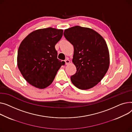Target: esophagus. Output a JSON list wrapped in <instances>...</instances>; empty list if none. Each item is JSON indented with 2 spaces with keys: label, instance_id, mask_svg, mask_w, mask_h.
<instances>
[{
  "label": "esophagus",
  "instance_id": "esophagus-1",
  "mask_svg": "<svg viewBox=\"0 0 132 132\" xmlns=\"http://www.w3.org/2000/svg\"><path fill=\"white\" fill-rule=\"evenodd\" d=\"M70 60H69V59L67 58V59L65 60V64H66V65L69 64L70 63Z\"/></svg>",
  "mask_w": 132,
  "mask_h": 132
}]
</instances>
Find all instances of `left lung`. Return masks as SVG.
I'll list each match as a JSON object with an SVG mask.
<instances>
[{
	"label": "left lung",
	"mask_w": 132,
	"mask_h": 132,
	"mask_svg": "<svg viewBox=\"0 0 132 132\" xmlns=\"http://www.w3.org/2000/svg\"><path fill=\"white\" fill-rule=\"evenodd\" d=\"M64 36L73 46L72 62L77 68L71 80L86 90L101 81L109 68L110 55L104 38L90 28L75 26L65 29Z\"/></svg>",
	"instance_id": "left-lung-1"
}]
</instances>
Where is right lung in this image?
<instances>
[{"label": "right lung", "instance_id": "right-lung-1", "mask_svg": "<svg viewBox=\"0 0 132 132\" xmlns=\"http://www.w3.org/2000/svg\"><path fill=\"white\" fill-rule=\"evenodd\" d=\"M63 30L53 28L38 29L21 42L18 52L20 71L32 86L44 89L52 83L64 61L57 59L55 46L63 36Z\"/></svg>", "mask_w": 132, "mask_h": 132}]
</instances>
